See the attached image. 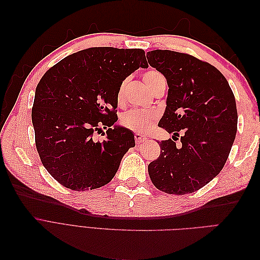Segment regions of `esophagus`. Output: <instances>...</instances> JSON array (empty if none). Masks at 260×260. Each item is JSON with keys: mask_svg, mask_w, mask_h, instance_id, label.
I'll return each mask as SVG.
<instances>
[{"mask_svg": "<svg viewBox=\"0 0 260 260\" xmlns=\"http://www.w3.org/2000/svg\"><path fill=\"white\" fill-rule=\"evenodd\" d=\"M135 140H136V143H137V144H141V143L145 142V141L147 140V138L144 137V136H142V135H140V133H136Z\"/></svg>", "mask_w": 260, "mask_h": 260, "instance_id": "obj_1", "label": "esophagus"}]
</instances>
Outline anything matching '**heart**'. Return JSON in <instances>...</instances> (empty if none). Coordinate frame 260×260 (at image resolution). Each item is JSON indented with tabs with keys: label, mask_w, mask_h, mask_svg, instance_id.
Instances as JSON below:
<instances>
[{
	"label": "heart",
	"mask_w": 260,
	"mask_h": 260,
	"mask_svg": "<svg viewBox=\"0 0 260 260\" xmlns=\"http://www.w3.org/2000/svg\"><path fill=\"white\" fill-rule=\"evenodd\" d=\"M160 79H164V76L159 72H157V70H154V69H149L146 73L143 74V80L151 90L155 88V85ZM122 96H123V84H121L120 88L118 89V93H117L118 101H121ZM156 119H157V114L154 112L133 108L122 114L120 118V124L123 128H127L129 130H133L137 132H147L148 130H151Z\"/></svg>",
	"instance_id": "heart-1"
}]
</instances>
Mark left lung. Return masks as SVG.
<instances>
[{"mask_svg":"<svg viewBox=\"0 0 260 260\" xmlns=\"http://www.w3.org/2000/svg\"><path fill=\"white\" fill-rule=\"evenodd\" d=\"M146 56L169 86L158 127L174 135V141L158 142L160 155L148 165L149 178L165 193H193L210 182L229 157L238 129L234 94L216 67L190 54L155 50Z\"/></svg>","mask_w":260,"mask_h":260,"instance_id":"obj_1","label":"left lung"}]
</instances>
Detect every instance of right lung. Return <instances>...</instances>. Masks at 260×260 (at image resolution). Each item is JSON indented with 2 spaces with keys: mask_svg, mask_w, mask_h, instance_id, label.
Segmentation results:
<instances>
[{
  "mask_svg": "<svg viewBox=\"0 0 260 260\" xmlns=\"http://www.w3.org/2000/svg\"><path fill=\"white\" fill-rule=\"evenodd\" d=\"M140 67H148L141 49L90 48L62 58L41 78L31 112L36 146L62 186L80 192L107 184L136 145L130 130L112 125L118 89ZM102 127L107 139L94 140Z\"/></svg>",
  "mask_w": 260,
  "mask_h": 260,
  "instance_id": "1",
  "label": "right lung"
}]
</instances>
